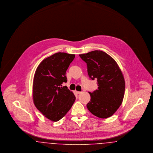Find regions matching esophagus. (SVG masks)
Segmentation results:
<instances>
[{
  "label": "esophagus",
  "instance_id": "34e87169",
  "mask_svg": "<svg viewBox=\"0 0 153 153\" xmlns=\"http://www.w3.org/2000/svg\"><path fill=\"white\" fill-rule=\"evenodd\" d=\"M76 93L77 94H80L81 93V92H80V91H76Z\"/></svg>",
  "mask_w": 153,
  "mask_h": 153
}]
</instances>
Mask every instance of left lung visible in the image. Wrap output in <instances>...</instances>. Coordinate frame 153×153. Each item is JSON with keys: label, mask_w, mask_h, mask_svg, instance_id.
<instances>
[{"label": "left lung", "mask_w": 153, "mask_h": 153, "mask_svg": "<svg viewBox=\"0 0 153 153\" xmlns=\"http://www.w3.org/2000/svg\"><path fill=\"white\" fill-rule=\"evenodd\" d=\"M87 64L89 77L97 79V89L89 92L91 100L87 108L100 118L111 117L122 104L125 91V81L115 60L101 51L79 54Z\"/></svg>", "instance_id": "left-lung-1"}]
</instances>
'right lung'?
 Here are the masks:
<instances>
[{"instance_id":"right-lung-1","label":"right lung","mask_w":153,"mask_h":153,"mask_svg":"<svg viewBox=\"0 0 153 153\" xmlns=\"http://www.w3.org/2000/svg\"><path fill=\"white\" fill-rule=\"evenodd\" d=\"M74 54L58 52L38 66L33 84V99L45 117L57 122L65 115L76 100L73 92L62 84L67 82L66 71Z\"/></svg>"}]
</instances>
